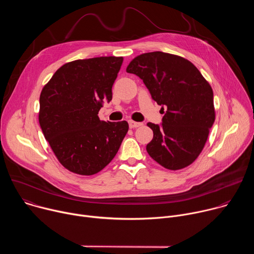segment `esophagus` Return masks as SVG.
<instances>
[{
	"mask_svg": "<svg viewBox=\"0 0 254 254\" xmlns=\"http://www.w3.org/2000/svg\"><path fill=\"white\" fill-rule=\"evenodd\" d=\"M128 125H129V127H130V128H134V127H140L142 124H141V123H137V122H133V121H129V122H128Z\"/></svg>",
	"mask_w": 254,
	"mask_h": 254,
	"instance_id": "obj_1",
	"label": "esophagus"
}]
</instances>
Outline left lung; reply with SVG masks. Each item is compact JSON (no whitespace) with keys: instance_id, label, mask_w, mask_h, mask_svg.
Returning <instances> with one entry per match:
<instances>
[{"instance_id":"obj_1","label":"left lung","mask_w":254,"mask_h":254,"mask_svg":"<svg viewBox=\"0 0 254 254\" xmlns=\"http://www.w3.org/2000/svg\"><path fill=\"white\" fill-rule=\"evenodd\" d=\"M127 72L142 79L152 98L162 105V126L147 125L154 132L148 154L168 170L191 165L201 154L215 121L209 82L189 60L161 51L136 56Z\"/></svg>"}]
</instances>
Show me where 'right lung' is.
<instances>
[{"mask_svg": "<svg viewBox=\"0 0 254 254\" xmlns=\"http://www.w3.org/2000/svg\"><path fill=\"white\" fill-rule=\"evenodd\" d=\"M123 61L105 56L68 62L41 91V129L60 164L72 173L100 172L115 158L128 130L126 121L106 123L97 116L103 102L113 98Z\"/></svg>", "mask_w": 254, "mask_h": 254, "instance_id": "1", "label": "right lung"}]
</instances>
